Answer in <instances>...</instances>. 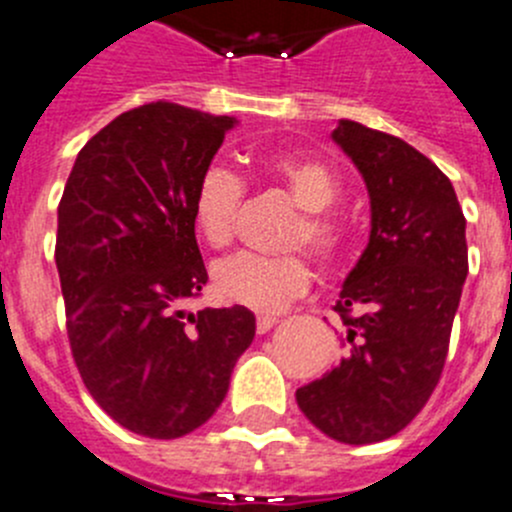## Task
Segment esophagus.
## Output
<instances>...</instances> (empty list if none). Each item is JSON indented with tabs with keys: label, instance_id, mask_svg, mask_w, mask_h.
Segmentation results:
<instances>
[{
	"label": "esophagus",
	"instance_id": "esophagus-1",
	"mask_svg": "<svg viewBox=\"0 0 512 512\" xmlns=\"http://www.w3.org/2000/svg\"><path fill=\"white\" fill-rule=\"evenodd\" d=\"M277 322H280V317H275V315H260V317H257V332H260V335H265V332L270 330V327H275Z\"/></svg>",
	"mask_w": 512,
	"mask_h": 512
}]
</instances>
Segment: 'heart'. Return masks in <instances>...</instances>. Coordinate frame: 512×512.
I'll use <instances>...</instances> for the list:
<instances>
[{
	"mask_svg": "<svg viewBox=\"0 0 512 512\" xmlns=\"http://www.w3.org/2000/svg\"><path fill=\"white\" fill-rule=\"evenodd\" d=\"M257 170L280 187L300 215L287 230L285 247H310L322 265H335L345 252V225L330 215V207L340 197V180L317 157L270 155L257 160ZM245 202V185L232 170L210 165L197 180L192 192V215L205 242L215 250L235 240L237 217ZM217 295L232 305L255 312H280L290 302L305 295L310 287V262L302 255H232L220 260L212 270Z\"/></svg>",
	"mask_w": 512,
	"mask_h": 512,
	"instance_id": "heart-1",
	"label": "heart"
}]
</instances>
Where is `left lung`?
Instances as JSON below:
<instances>
[{
    "label": "left lung",
    "instance_id": "left-lung-1",
    "mask_svg": "<svg viewBox=\"0 0 512 512\" xmlns=\"http://www.w3.org/2000/svg\"><path fill=\"white\" fill-rule=\"evenodd\" d=\"M332 140L365 180L370 242L335 305L347 327L345 357L295 398L327 438L367 445L400 433L438 385L468 242L453 185L415 147L350 119Z\"/></svg>",
    "mask_w": 512,
    "mask_h": 512
}]
</instances>
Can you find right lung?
I'll list each match as a JSON object with an SVG mask.
<instances>
[{
    "label": "right lung",
    "mask_w": 512,
    "mask_h": 512,
    "mask_svg": "<svg viewBox=\"0 0 512 512\" xmlns=\"http://www.w3.org/2000/svg\"><path fill=\"white\" fill-rule=\"evenodd\" d=\"M235 122L172 102L130 109L79 150L59 202L72 357L99 408L145 438L207 423L255 337L242 305L182 310L207 282L192 192Z\"/></svg>",
    "instance_id": "obj_1"
}]
</instances>
